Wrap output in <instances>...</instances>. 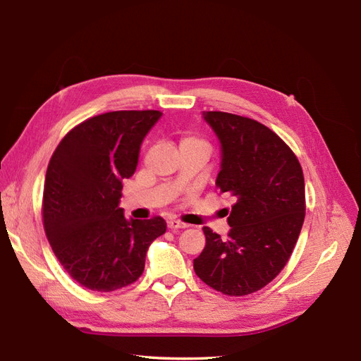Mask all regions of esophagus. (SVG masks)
I'll return each instance as SVG.
<instances>
[{"label": "esophagus", "mask_w": 361, "mask_h": 361, "mask_svg": "<svg viewBox=\"0 0 361 361\" xmlns=\"http://www.w3.org/2000/svg\"><path fill=\"white\" fill-rule=\"evenodd\" d=\"M166 224H169L170 230H183V228L188 226L187 224H183L180 221H176V219H171V221H169Z\"/></svg>", "instance_id": "obj_1"}]
</instances>
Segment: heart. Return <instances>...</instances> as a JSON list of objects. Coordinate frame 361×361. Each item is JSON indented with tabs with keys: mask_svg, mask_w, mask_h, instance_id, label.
<instances>
[{
	"mask_svg": "<svg viewBox=\"0 0 361 361\" xmlns=\"http://www.w3.org/2000/svg\"><path fill=\"white\" fill-rule=\"evenodd\" d=\"M188 144H205V142L195 135H185L180 140V145H188Z\"/></svg>",
	"mask_w": 361,
	"mask_h": 361,
	"instance_id": "b5f03b06",
	"label": "heart"
}]
</instances>
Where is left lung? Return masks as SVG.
<instances>
[{"label": "left lung", "instance_id": "8db88e82", "mask_svg": "<svg viewBox=\"0 0 361 361\" xmlns=\"http://www.w3.org/2000/svg\"><path fill=\"white\" fill-rule=\"evenodd\" d=\"M221 140L216 187L234 200L228 239L204 226L197 277L226 295H248L276 279L293 254L305 221L300 162L274 131L225 111H204Z\"/></svg>", "mask_w": 361, "mask_h": 361}]
</instances>
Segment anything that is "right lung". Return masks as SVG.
<instances>
[{
	"mask_svg": "<svg viewBox=\"0 0 361 361\" xmlns=\"http://www.w3.org/2000/svg\"><path fill=\"white\" fill-rule=\"evenodd\" d=\"M162 116L157 110L98 114L63 137L47 166L42 222L70 277L92 291L135 283L147 250L165 233L162 217L126 219L122 182L136 171L140 144Z\"/></svg>",
	"mask_w": 361,
	"mask_h": 361,
	"instance_id": "1",
	"label": "right lung"
}]
</instances>
